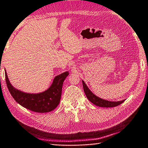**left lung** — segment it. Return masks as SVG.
Listing matches in <instances>:
<instances>
[{"instance_id": "obj_1", "label": "left lung", "mask_w": 148, "mask_h": 148, "mask_svg": "<svg viewBox=\"0 0 148 148\" xmlns=\"http://www.w3.org/2000/svg\"><path fill=\"white\" fill-rule=\"evenodd\" d=\"M82 84H83V87L84 89L85 94H86L87 98L88 99L90 102H91L92 104H94L96 106H98L99 107H104V108H112L115 107L117 106H119V104L123 103L125 100H123V101H106V100L102 99L99 98L97 96H96L95 94L92 93L91 91L88 87L87 86L86 83L82 80Z\"/></svg>"}]
</instances>
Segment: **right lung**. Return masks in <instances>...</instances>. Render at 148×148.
Masks as SVG:
<instances>
[{
    "instance_id": "1",
    "label": "right lung",
    "mask_w": 148,
    "mask_h": 148,
    "mask_svg": "<svg viewBox=\"0 0 148 148\" xmlns=\"http://www.w3.org/2000/svg\"><path fill=\"white\" fill-rule=\"evenodd\" d=\"M69 74L66 71L55 77L51 86L44 92L27 93L12 86L5 71L7 87L15 101L25 108L38 113L51 112L57 107L61 100L62 84Z\"/></svg>"
}]
</instances>
